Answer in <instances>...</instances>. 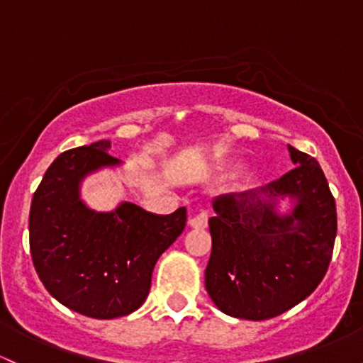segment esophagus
Listing matches in <instances>:
<instances>
[{
    "mask_svg": "<svg viewBox=\"0 0 363 363\" xmlns=\"http://www.w3.org/2000/svg\"><path fill=\"white\" fill-rule=\"evenodd\" d=\"M189 225L193 227V229H205V227L208 225V212L201 210V212L193 215V217L189 218Z\"/></svg>",
    "mask_w": 363,
    "mask_h": 363,
    "instance_id": "34e87169",
    "label": "esophagus"
}]
</instances>
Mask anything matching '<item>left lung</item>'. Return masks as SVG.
Returning a JSON list of instances; mask_svg holds the SVG:
<instances>
[{
    "mask_svg": "<svg viewBox=\"0 0 363 363\" xmlns=\"http://www.w3.org/2000/svg\"><path fill=\"white\" fill-rule=\"evenodd\" d=\"M294 169L265 188L213 200L212 255L205 286L230 317L265 320L310 296L328 272L336 240V201L313 157L288 146ZM298 200L275 213L277 197Z\"/></svg>",
    "mask_w": 363,
    "mask_h": 363,
    "instance_id": "1",
    "label": "left lung"
}]
</instances>
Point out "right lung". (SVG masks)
Returning <instances> with one entry per match:
<instances>
[{"label":"right lung","instance_id":"1","mask_svg":"<svg viewBox=\"0 0 363 363\" xmlns=\"http://www.w3.org/2000/svg\"><path fill=\"white\" fill-rule=\"evenodd\" d=\"M110 141L63 151L48 167L29 215L30 257L48 293L74 312L115 318L148 296L160 255L181 236L186 208L157 215L134 203L99 213L79 200L86 174L118 160Z\"/></svg>","mask_w":363,"mask_h":363}]
</instances>
